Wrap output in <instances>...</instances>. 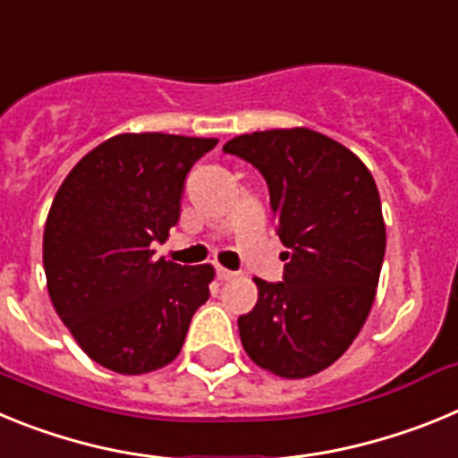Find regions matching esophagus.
I'll list each match as a JSON object with an SVG mask.
<instances>
[{"label": "esophagus", "mask_w": 458, "mask_h": 458, "mask_svg": "<svg viewBox=\"0 0 458 458\" xmlns=\"http://www.w3.org/2000/svg\"><path fill=\"white\" fill-rule=\"evenodd\" d=\"M216 273H217V279H222V282L236 277V273H233V270H226V268H222V266H217Z\"/></svg>", "instance_id": "obj_1"}]
</instances>
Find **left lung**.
<instances>
[{
    "mask_svg": "<svg viewBox=\"0 0 458 458\" xmlns=\"http://www.w3.org/2000/svg\"><path fill=\"white\" fill-rule=\"evenodd\" d=\"M264 174L284 282L254 277L259 298L238 318L254 365L307 378L346 353L365 326L386 254L376 181L353 151L310 128L238 135L222 147Z\"/></svg>",
    "mask_w": 458,
    "mask_h": 458,
    "instance_id": "left-lung-1",
    "label": "left lung"
}]
</instances>
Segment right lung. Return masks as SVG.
Instances as JSON below:
<instances>
[{"mask_svg":"<svg viewBox=\"0 0 458 458\" xmlns=\"http://www.w3.org/2000/svg\"><path fill=\"white\" fill-rule=\"evenodd\" d=\"M216 144L121 132L56 190L43 232L47 293L80 349L105 369L140 376L169 365L208 301L213 266L156 259L153 242L167 241L185 176Z\"/></svg>","mask_w":458,"mask_h":458,"instance_id":"obj_1","label":"right lung"}]
</instances>
